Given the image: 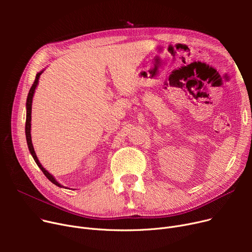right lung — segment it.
<instances>
[{
	"label": "right lung",
	"instance_id": "obj_1",
	"mask_svg": "<svg viewBox=\"0 0 252 252\" xmlns=\"http://www.w3.org/2000/svg\"><path fill=\"white\" fill-rule=\"evenodd\" d=\"M43 73V71L38 72L35 76V79L34 82L30 90V93H29V96H28V100H26V122H25V135H26V141H28V146H29V149H30V152L31 154L32 155L33 159L35 161V163L37 164V166L42 169V171L44 173V175L53 183L54 185H56V186L58 187H63L62 185H60L55 179L54 177H53L51 174H49L48 171L42 166V164L39 163L37 157L35 155V152H34V149H33V146H32V137H31V121H32V97H33V94H34V90L37 86V83H38V77L39 75H41Z\"/></svg>",
	"mask_w": 252,
	"mask_h": 252
}]
</instances>
